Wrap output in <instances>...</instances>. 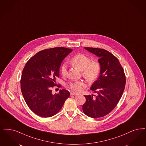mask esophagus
<instances>
[{
    "mask_svg": "<svg viewBox=\"0 0 146 146\" xmlns=\"http://www.w3.org/2000/svg\"><path fill=\"white\" fill-rule=\"evenodd\" d=\"M70 94V95H74V96L78 95V94H77V93H76V92H71Z\"/></svg>",
    "mask_w": 146,
    "mask_h": 146,
    "instance_id": "obj_1",
    "label": "esophagus"
}]
</instances>
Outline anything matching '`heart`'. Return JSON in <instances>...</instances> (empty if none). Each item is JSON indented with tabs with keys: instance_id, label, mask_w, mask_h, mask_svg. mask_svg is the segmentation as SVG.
<instances>
[{
	"instance_id": "1",
	"label": "heart",
	"mask_w": 146,
	"mask_h": 146,
	"mask_svg": "<svg viewBox=\"0 0 146 146\" xmlns=\"http://www.w3.org/2000/svg\"><path fill=\"white\" fill-rule=\"evenodd\" d=\"M70 63L76 68L82 71V75L88 82L94 81L98 76L100 71V66L96 61H91V59L86 55L79 54L76 55L70 60ZM61 73L63 76L67 74V65L63 64L61 68ZM85 86L83 81H78L70 82L68 85L70 90L79 92Z\"/></svg>"
}]
</instances>
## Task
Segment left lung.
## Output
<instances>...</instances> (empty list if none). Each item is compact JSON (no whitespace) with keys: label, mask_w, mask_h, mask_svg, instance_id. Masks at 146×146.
<instances>
[{"label":"left lung","mask_w":146,"mask_h":146,"mask_svg":"<svg viewBox=\"0 0 146 146\" xmlns=\"http://www.w3.org/2000/svg\"><path fill=\"white\" fill-rule=\"evenodd\" d=\"M84 48L99 58V76L91 87L97 96H84L86 102L82 105L86 115L97 118L105 116L116 107L125 88V76L118 58L111 52L96 48Z\"/></svg>","instance_id":"8db88e82"}]
</instances>
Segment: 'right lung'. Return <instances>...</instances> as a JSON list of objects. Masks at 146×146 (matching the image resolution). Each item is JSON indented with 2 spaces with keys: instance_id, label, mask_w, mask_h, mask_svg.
Masks as SVG:
<instances>
[{
  "instance_id": "right-lung-1",
  "label": "right lung",
  "mask_w": 146,
  "mask_h": 146,
  "mask_svg": "<svg viewBox=\"0 0 146 146\" xmlns=\"http://www.w3.org/2000/svg\"><path fill=\"white\" fill-rule=\"evenodd\" d=\"M72 50L64 47L45 49L30 58L24 66L21 80L22 93L30 109L37 115H55L70 97V92L64 89L52 94V88L60 75L62 61Z\"/></svg>"
}]
</instances>
